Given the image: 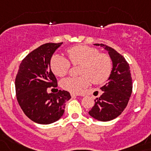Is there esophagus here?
<instances>
[{"mask_svg":"<svg viewBox=\"0 0 151 151\" xmlns=\"http://www.w3.org/2000/svg\"><path fill=\"white\" fill-rule=\"evenodd\" d=\"M79 94L78 93H71V96L72 97H76V96H78Z\"/></svg>","mask_w":151,"mask_h":151,"instance_id":"34e87169","label":"esophagus"}]
</instances>
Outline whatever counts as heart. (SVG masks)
<instances>
[{
	"instance_id": "heart-1",
	"label": "heart",
	"mask_w": 151,
	"mask_h": 151,
	"mask_svg": "<svg viewBox=\"0 0 151 151\" xmlns=\"http://www.w3.org/2000/svg\"><path fill=\"white\" fill-rule=\"evenodd\" d=\"M73 65H80L78 77H67L61 81V86L73 93H79L90 83L102 84L109 78L113 70V61L109 55L100 53L99 49L87 45H76L67 51ZM50 67L55 76H65L70 68V63L65 57L55 55Z\"/></svg>"
}]
</instances>
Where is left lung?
Masks as SVG:
<instances>
[{
	"mask_svg": "<svg viewBox=\"0 0 151 151\" xmlns=\"http://www.w3.org/2000/svg\"><path fill=\"white\" fill-rule=\"evenodd\" d=\"M113 61V70L108 82L100 87L103 94L95 99L89 115L99 121H109L119 116L129 102L133 89L131 74L128 62L115 49L103 44Z\"/></svg>",
	"mask_w": 151,
	"mask_h": 151,
	"instance_id": "left-lung-1",
	"label": "left lung"
}]
</instances>
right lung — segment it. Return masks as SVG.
<instances>
[{"mask_svg": "<svg viewBox=\"0 0 151 151\" xmlns=\"http://www.w3.org/2000/svg\"><path fill=\"white\" fill-rule=\"evenodd\" d=\"M62 44L46 43L30 52L21 62L16 76L17 102L24 114L39 124H50L58 120L64 113L65 102L71 99L67 91L48 93V88L58 86L51 70L50 61Z\"/></svg>", "mask_w": 151, "mask_h": 151, "instance_id": "1", "label": "right lung"}]
</instances>
